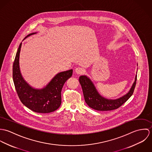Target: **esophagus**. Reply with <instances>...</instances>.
Masks as SVG:
<instances>
[{
  "instance_id": "1",
  "label": "esophagus",
  "mask_w": 152,
  "mask_h": 152,
  "mask_svg": "<svg viewBox=\"0 0 152 152\" xmlns=\"http://www.w3.org/2000/svg\"><path fill=\"white\" fill-rule=\"evenodd\" d=\"M75 72L77 74H83L84 72V69L83 68H81V67H77V68H76L75 69Z\"/></svg>"
}]
</instances>
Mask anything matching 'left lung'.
I'll list each match as a JSON object with an SVG mask.
<instances>
[{"label": "left lung", "instance_id": "left-lung-1", "mask_svg": "<svg viewBox=\"0 0 152 152\" xmlns=\"http://www.w3.org/2000/svg\"><path fill=\"white\" fill-rule=\"evenodd\" d=\"M137 75L129 92L116 99H109L101 96L93 84L92 81L86 75L80 77L79 81L81 86L85 101L91 108L101 111L114 110L119 108L132 95L136 84Z\"/></svg>", "mask_w": 152, "mask_h": 152}]
</instances>
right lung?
Instances as JSON below:
<instances>
[{
  "label": "right lung",
  "instance_id": "add662e5",
  "mask_svg": "<svg viewBox=\"0 0 152 152\" xmlns=\"http://www.w3.org/2000/svg\"><path fill=\"white\" fill-rule=\"evenodd\" d=\"M36 33L29 34L24 40ZM22 44L19 45L13 65V79L19 99L24 105L35 112H52L61 105V90L66 81L72 76V69L58 73L42 89L34 88L24 80L20 72L19 57Z\"/></svg>",
  "mask_w": 152,
  "mask_h": 152
}]
</instances>
